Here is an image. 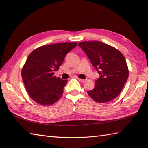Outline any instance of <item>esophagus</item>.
I'll list each match as a JSON object with an SVG mask.
<instances>
[{
    "label": "esophagus",
    "instance_id": "34e87169",
    "mask_svg": "<svg viewBox=\"0 0 148 148\" xmlns=\"http://www.w3.org/2000/svg\"><path fill=\"white\" fill-rule=\"evenodd\" d=\"M78 80L81 82H85L86 81V80H85V79H82V78H78Z\"/></svg>",
    "mask_w": 148,
    "mask_h": 148
}]
</instances>
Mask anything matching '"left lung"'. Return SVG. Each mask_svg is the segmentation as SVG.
I'll use <instances>...</instances> for the list:
<instances>
[{"label":"left lung","instance_id":"obj_1","mask_svg":"<svg viewBox=\"0 0 148 148\" xmlns=\"http://www.w3.org/2000/svg\"><path fill=\"white\" fill-rule=\"evenodd\" d=\"M100 75L88 95L99 103H106L120 94L127 80L129 70L124 55L114 47L100 41L78 43Z\"/></svg>","mask_w":148,"mask_h":148}]
</instances>
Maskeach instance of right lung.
Listing matches in <instances>:
<instances>
[{
	"mask_svg": "<svg viewBox=\"0 0 148 148\" xmlns=\"http://www.w3.org/2000/svg\"><path fill=\"white\" fill-rule=\"evenodd\" d=\"M77 42H64L42 46L28 56L21 75L29 95L42 106L56 102L63 93L67 80L55 76L66 54L77 46Z\"/></svg>",
	"mask_w": 148,
	"mask_h": 148,
	"instance_id": "add662e5",
	"label": "right lung"
}]
</instances>
